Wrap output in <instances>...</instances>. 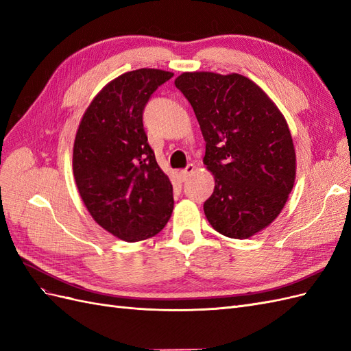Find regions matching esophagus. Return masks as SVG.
<instances>
[{
  "instance_id": "34e87169",
  "label": "esophagus",
  "mask_w": 351,
  "mask_h": 351,
  "mask_svg": "<svg viewBox=\"0 0 351 351\" xmlns=\"http://www.w3.org/2000/svg\"><path fill=\"white\" fill-rule=\"evenodd\" d=\"M193 171H195V165L193 164H189L184 169H182V173H180V174H182L183 180H187L190 176L193 174Z\"/></svg>"
}]
</instances>
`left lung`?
I'll use <instances>...</instances> for the list:
<instances>
[{"mask_svg": "<svg viewBox=\"0 0 351 351\" xmlns=\"http://www.w3.org/2000/svg\"><path fill=\"white\" fill-rule=\"evenodd\" d=\"M192 105L215 176L204 204L222 236L249 239L280 215L295 178V152L284 115L256 83L237 73H183L174 82Z\"/></svg>", "mask_w": 351, "mask_h": 351, "instance_id": "obj_1", "label": "left lung"}]
</instances>
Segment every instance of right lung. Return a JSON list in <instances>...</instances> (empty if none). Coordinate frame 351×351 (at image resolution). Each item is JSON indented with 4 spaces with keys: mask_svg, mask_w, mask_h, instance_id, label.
<instances>
[{
    "mask_svg": "<svg viewBox=\"0 0 351 351\" xmlns=\"http://www.w3.org/2000/svg\"><path fill=\"white\" fill-rule=\"evenodd\" d=\"M173 76L139 69L111 80L84 111L74 139L73 173L83 204L124 241L154 237L173 214V184L143 129L151 95Z\"/></svg>",
    "mask_w": 351,
    "mask_h": 351,
    "instance_id": "right-lung-1",
    "label": "right lung"
}]
</instances>
